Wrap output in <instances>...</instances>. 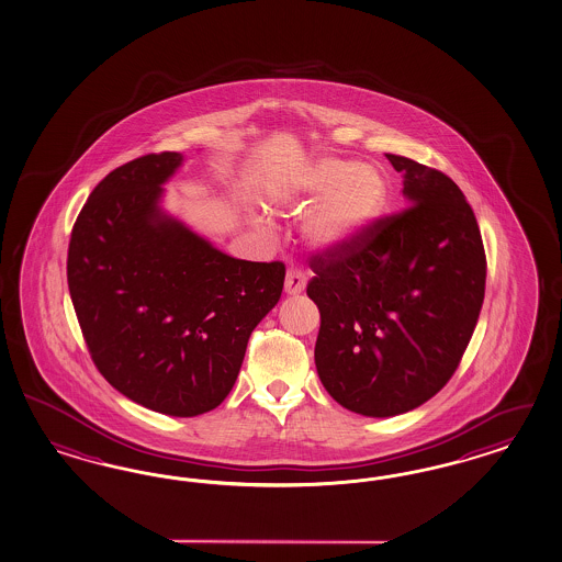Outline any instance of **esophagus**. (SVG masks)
<instances>
[{"mask_svg": "<svg viewBox=\"0 0 562 562\" xmlns=\"http://www.w3.org/2000/svg\"><path fill=\"white\" fill-rule=\"evenodd\" d=\"M307 283V277L304 271H297V269H289L288 277H285V293L289 295H297L302 293Z\"/></svg>", "mask_w": 562, "mask_h": 562, "instance_id": "1", "label": "esophagus"}]
</instances>
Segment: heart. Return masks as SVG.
<instances>
[{
    "mask_svg": "<svg viewBox=\"0 0 562 562\" xmlns=\"http://www.w3.org/2000/svg\"><path fill=\"white\" fill-rule=\"evenodd\" d=\"M324 199L307 225V238L321 246H337L351 240L384 205V178L371 166L351 161L322 160L302 178L291 193L297 207L314 205Z\"/></svg>",
    "mask_w": 562,
    "mask_h": 562,
    "instance_id": "heart-1",
    "label": "heart"
}]
</instances>
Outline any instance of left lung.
I'll list each match as a JSON object with an SVG mask.
<instances>
[{"instance_id":"left-lung-1","label":"left lung","mask_w":562,"mask_h":562,"mask_svg":"<svg viewBox=\"0 0 562 562\" xmlns=\"http://www.w3.org/2000/svg\"><path fill=\"white\" fill-rule=\"evenodd\" d=\"M408 207L310 258L321 310L316 369L366 417L408 413L448 384L476 328L486 257L464 193L443 172L385 154Z\"/></svg>"}]
</instances>
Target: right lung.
Segmentation results:
<instances>
[{
	"label": "right lung",
	"instance_id": "1",
	"mask_svg": "<svg viewBox=\"0 0 562 562\" xmlns=\"http://www.w3.org/2000/svg\"><path fill=\"white\" fill-rule=\"evenodd\" d=\"M180 161L147 154L98 182L71 229L67 285L104 380L149 411L196 417L236 384L285 265L227 257L168 217L161 184Z\"/></svg>",
	"mask_w": 562,
	"mask_h": 562
}]
</instances>
